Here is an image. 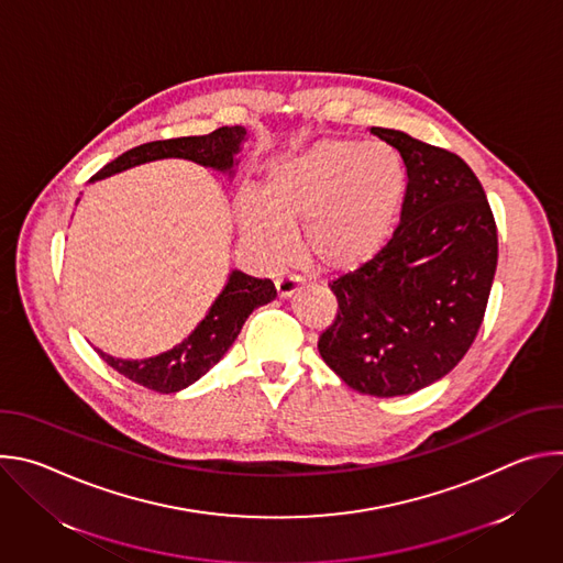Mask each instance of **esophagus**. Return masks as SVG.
<instances>
[{"instance_id":"esophagus-1","label":"esophagus","mask_w":563,"mask_h":563,"mask_svg":"<svg viewBox=\"0 0 563 563\" xmlns=\"http://www.w3.org/2000/svg\"><path fill=\"white\" fill-rule=\"evenodd\" d=\"M300 287V280L298 278H291V276H283V278H276V291L280 298H289L298 291Z\"/></svg>"}]
</instances>
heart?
Instances as JSON below:
<instances>
[{
	"mask_svg": "<svg viewBox=\"0 0 563 563\" xmlns=\"http://www.w3.org/2000/svg\"><path fill=\"white\" fill-rule=\"evenodd\" d=\"M406 167L385 144L325 137L276 163L263 194L243 191L235 213L250 245L269 265L296 250L302 227L307 258L323 272L343 274L369 263L396 222L406 196Z\"/></svg>",
	"mask_w": 563,
	"mask_h": 563,
	"instance_id": "b5f03b06",
	"label": "heart"
}]
</instances>
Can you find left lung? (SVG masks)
Listing matches in <instances>:
<instances>
[{
  "instance_id": "1",
  "label": "left lung",
  "mask_w": 563,
  "mask_h": 563,
  "mask_svg": "<svg viewBox=\"0 0 563 563\" xmlns=\"http://www.w3.org/2000/svg\"><path fill=\"white\" fill-rule=\"evenodd\" d=\"M404 157L408 187L389 243L330 283L339 311L323 361L356 391L404 396L443 378L470 350L497 272L486 191L456 153L369 129Z\"/></svg>"
}]
</instances>
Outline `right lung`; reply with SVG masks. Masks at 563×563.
<instances>
[{"instance_id": "right-lung-1", "label": "right lung", "mask_w": 563, "mask_h": 563, "mask_svg": "<svg viewBox=\"0 0 563 563\" xmlns=\"http://www.w3.org/2000/svg\"><path fill=\"white\" fill-rule=\"evenodd\" d=\"M245 137L247 131L243 126H220L209 135L146 142L118 155L113 163H109L93 176V180H102L124 169L163 157H185L202 167H211L216 172L233 176V167L238 163L235 153L240 151V144L245 142ZM274 298L276 287L269 278H254L243 272H231L224 289L220 291L207 316L200 320L198 328L174 350L144 361L113 358L100 350L98 354L115 372L137 385H144L159 394L180 391L196 383L202 374H207L233 345L247 316L256 307L267 305Z\"/></svg>"}]
</instances>
